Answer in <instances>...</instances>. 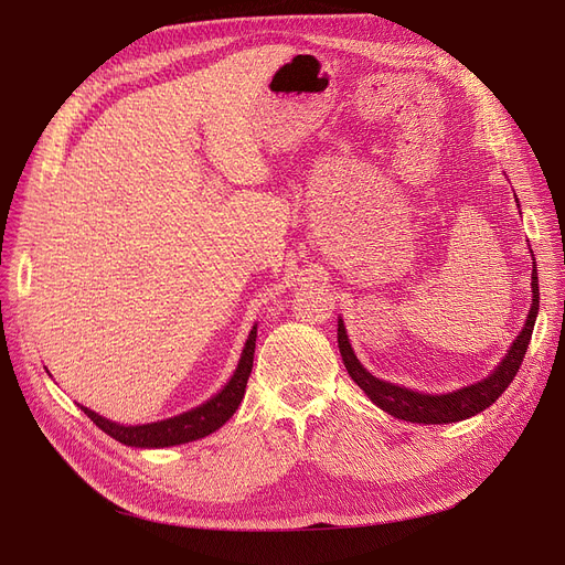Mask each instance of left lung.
Here are the masks:
<instances>
[{
    "label": "left lung",
    "instance_id": "left-lung-1",
    "mask_svg": "<svg viewBox=\"0 0 565 565\" xmlns=\"http://www.w3.org/2000/svg\"><path fill=\"white\" fill-rule=\"evenodd\" d=\"M531 292H533V305L526 316L524 330L513 341L503 362L483 382L469 384V387H462L454 394L430 396V394H419V392L398 387V384H392V382L377 380L360 364L358 358H354L345 328H343V320H339V350H341L343 364H345L350 377L358 382V387H362L364 394L380 409L390 412L396 419L412 422V424H456V422L469 419V417H473V414H479L486 407H490L503 392L509 390V384L513 382V377L524 360L529 341H531V332H533V322H536V313H539V273L536 270L531 273Z\"/></svg>",
    "mask_w": 565,
    "mask_h": 565
}]
</instances>
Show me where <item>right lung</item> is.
Listing matches in <instances>:
<instances>
[{"label": "right lung", "mask_w": 565, "mask_h": 565, "mask_svg": "<svg viewBox=\"0 0 565 565\" xmlns=\"http://www.w3.org/2000/svg\"><path fill=\"white\" fill-rule=\"evenodd\" d=\"M254 348H256V328L249 332L241 364H237L233 377L226 382V387L207 403H203L185 414H178V417H173V419L158 422V424H143V426H121V424H114V422L100 417V414L92 412L88 407H82V405L79 407L103 433H107L116 441L126 444V447L160 449V447H175V444L201 439L205 435L215 433L217 428H222L233 417L237 405H241L245 390H247V380L252 375V366H254Z\"/></svg>", "instance_id": "right-lung-1"}]
</instances>
